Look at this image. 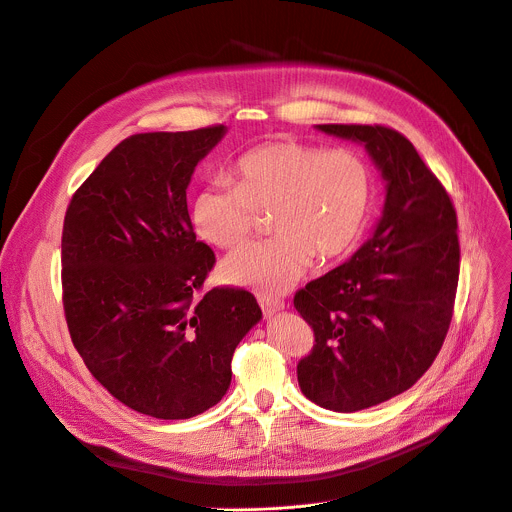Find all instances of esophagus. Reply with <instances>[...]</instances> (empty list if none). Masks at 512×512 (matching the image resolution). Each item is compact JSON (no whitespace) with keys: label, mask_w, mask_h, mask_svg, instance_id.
Here are the masks:
<instances>
[{"label":"esophagus","mask_w":512,"mask_h":512,"mask_svg":"<svg viewBox=\"0 0 512 512\" xmlns=\"http://www.w3.org/2000/svg\"><path fill=\"white\" fill-rule=\"evenodd\" d=\"M260 307H262L264 317H272L274 313L285 309V303H282V301H274V299H260Z\"/></svg>","instance_id":"34e87169"}]
</instances>
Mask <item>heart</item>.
<instances>
[{
    "label": "heart",
    "mask_w": 512,
    "mask_h": 512,
    "mask_svg": "<svg viewBox=\"0 0 512 512\" xmlns=\"http://www.w3.org/2000/svg\"><path fill=\"white\" fill-rule=\"evenodd\" d=\"M234 185L197 193L191 223L215 248L248 240L256 213H270L276 238L252 242L221 266L225 282L264 297L285 295L321 260L344 256L368 223L376 183L370 164L352 150L325 152L285 140L248 150L234 164Z\"/></svg>",
    "instance_id": "heart-1"
}]
</instances>
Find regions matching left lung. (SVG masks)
<instances>
[{"instance_id":"obj_1","label":"left lung","mask_w":512,"mask_h":512,"mask_svg":"<svg viewBox=\"0 0 512 512\" xmlns=\"http://www.w3.org/2000/svg\"><path fill=\"white\" fill-rule=\"evenodd\" d=\"M362 144L384 179L372 236L309 282L295 309L313 327L297 366L301 392L335 413H356L409 390L449 329L460 276L458 217L415 146L384 126H315Z\"/></svg>"}]
</instances>
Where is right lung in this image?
<instances>
[{
	"label": "right lung",
	"instance_id": "1",
	"mask_svg": "<svg viewBox=\"0 0 512 512\" xmlns=\"http://www.w3.org/2000/svg\"><path fill=\"white\" fill-rule=\"evenodd\" d=\"M225 126L126 138L73 195L63 225V303L89 372L126 407L191 419L232 382V356L262 319L248 291L197 299L213 250L187 209L195 166Z\"/></svg>",
	"mask_w": 512,
	"mask_h": 512
}]
</instances>
